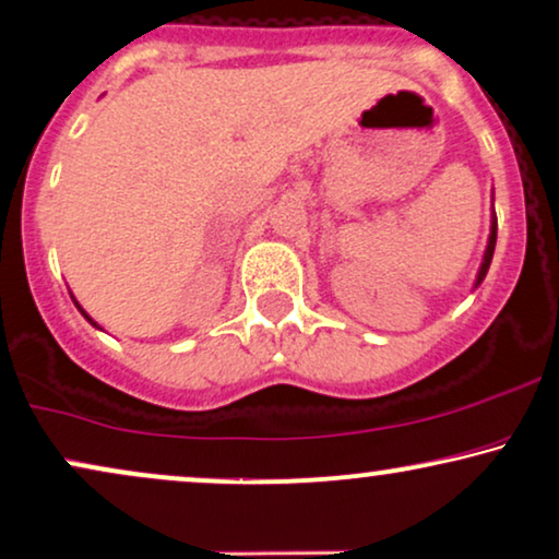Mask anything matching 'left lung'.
Returning a JSON list of instances; mask_svg holds the SVG:
<instances>
[{"instance_id":"1","label":"left lung","mask_w":559,"mask_h":559,"mask_svg":"<svg viewBox=\"0 0 559 559\" xmlns=\"http://www.w3.org/2000/svg\"><path fill=\"white\" fill-rule=\"evenodd\" d=\"M496 239H498V218H496V209H492V222H490V237H487V247H485V258H483V265H479L477 271V281H475V288L483 284L485 275H487V267L492 263V252H496Z\"/></svg>"}]
</instances>
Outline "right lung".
Returning <instances> with one entry per match:
<instances>
[{
    "instance_id": "obj_1",
    "label": "right lung",
    "mask_w": 559,
    "mask_h": 559,
    "mask_svg": "<svg viewBox=\"0 0 559 559\" xmlns=\"http://www.w3.org/2000/svg\"><path fill=\"white\" fill-rule=\"evenodd\" d=\"M72 299H74V296H72ZM74 304H76V309H80V312L84 314V320H87V322L92 324V328H97V322H95V320H92V317H90L87 312H84V309H82V304H80V301H76V299H74ZM97 330H100V328H97Z\"/></svg>"
}]
</instances>
